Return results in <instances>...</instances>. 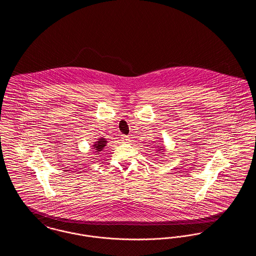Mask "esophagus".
Segmentation results:
<instances>
[{
	"instance_id": "34e87169",
	"label": "esophagus",
	"mask_w": 256,
	"mask_h": 256,
	"mask_svg": "<svg viewBox=\"0 0 256 256\" xmlns=\"http://www.w3.org/2000/svg\"><path fill=\"white\" fill-rule=\"evenodd\" d=\"M121 139H122V143H130V137H128V136H126V135H122Z\"/></svg>"
}]
</instances>
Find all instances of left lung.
<instances>
[{
	"label": "left lung",
	"instance_id": "8db88e82",
	"mask_svg": "<svg viewBox=\"0 0 256 256\" xmlns=\"http://www.w3.org/2000/svg\"><path fill=\"white\" fill-rule=\"evenodd\" d=\"M161 150H162V148H161Z\"/></svg>",
	"mask_w": 256,
	"mask_h": 256
}]
</instances>
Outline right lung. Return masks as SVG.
Returning a JSON list of instances; mask_svg holds the SVG:
<instances>
[{
  "mask_svg": "<svg viewBox=\"0 0 256 256\" xmlns=\"http://www.w3.org/2000/svg\"><path fill=\"white\" fill-rule=\"evenodd\" d=\"M106 140L104 139V138H100L98 139L97 142H95V144L93 145V148H94V152H100L104 146H106Z\"/></svg>",
  "mask_w": 256,
  "mask_h": 256,
  "instance_id": "add662e5",
  "label": "right lung"
}]
</instances>
